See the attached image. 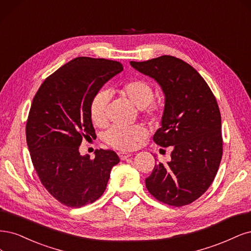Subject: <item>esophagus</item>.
<instances>
[{
	"label": "esophagus",
	"instance_id": "obj_1",
	"mask_svg": "<svg viewBox=\"0 0 251 251\" xmlns=\"http://www.w3.org/2000/svg\"><path fill=\"white\" fill-rule=\"evenodd\" d=\"M118 155L120 156L121 159H127L128 157H130L132 154H131V153H127V152H124V151H119Z\"/></svg>",
	"mask_w": 251,
	"mask_h": 251
}]
</instances>
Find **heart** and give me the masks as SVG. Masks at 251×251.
I'll list each match as a JSON object with an SVG mask.
<instances>
[{"label": "heart", "mask_w": 251, "mask_h": 251, "mask_svg": "<svg viewBox=\"0 0 251 251\" xmlns=\"http://www.w3.org/2000/svg\"><path fill=\"white\" fill-rule=\"evenodd\" d=\"M120 94L124 99L130 102L133 106L140 109L141 115L155 122L163 115L164 104L154 98V91L151 84L143 79L128 81L120 88ZM109 94L107 91L97 92L90 104V117L92 122L98 127H102L108 120ZM148 134L147 128L143 125H135L129 128L111 127L104 133L103 140L108 146L129 151L140 146Z\"/></svg>", "instance_id": "1"}]
</instances>
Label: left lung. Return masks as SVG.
Instances as JSON below:
<instances>
[{"mask_svg": "<svg viewBox=\"0 0 251 251\" xmlns=\"http://www.w3.org/2000/svg\"><path fill=\"white\" fill-rule=\"evenodd\" d=\"M130 64L163 88L165 111L153 141L160 147L173 146L171 161L155 164L146 188L165 204L188 205L206 192L221 163L223 140L217 100L199 73L174 56Z\"/></svg>", "mask_w": 251, "mask_h": 251, "instance_id": "obj_1", "label": "left lung"}]
</instances>
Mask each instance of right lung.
<instances>
[{
  "mask_svg": "<svg viewBox=\"0 0 251 251\" xmlns=\"http://www.w3.org/2000/svg\"><path fill=\"white\" fill-rule=\"evenodd\" d=\"M119 61L77 57L47 77L32 101L26 124L32 164L46 190L70 207L99 199L120 158L97 149L95 158L81 156L83 139L96 135L90 104L102 85L123 71Z\"/></svg>",
  "mask_w": 251,
  "mask_h": 251,
  "instance_id": "add662e5",
  "label": "right lung"
}]
</instances>
